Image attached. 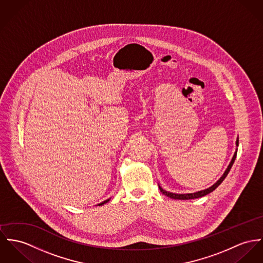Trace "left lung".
<instances>
[{
  "instance_id": "left-lung-1",
  "label": "left lung",
  "mask_w": 263,
  "mask_h": 263,
  "mask_svg": "<svg viewBox=\"0 0 263 263\" xmlns=\"http://www.w3.org/2000/svg\"><path fill=\"white\" fill-rule=\"evenodd\" d=\"M238 139L236 140V146H238ZM236 154H237V151L234 153V156H233V158H232V160L230 162V164H229V166L227 167V169H226V171L224 172V174L222 175V177L218 180V181L216 182L214 185H212L211 187H209V188H207V189H205V190H201V191H198V192H195V193H188V194H176V193H171V192H167V191H165V190H163L161 187L159 186V189H160V191H161L162 193L164 194V195H166V196H168V197H170V198H173V199H180V200H188V199H194V198H199V197H202L204 195H207L208 193H210V192H212L213 190H215L221 183H222L223 180L225 179V177L227 176V174L229 173V171H230V169H231V167H232V165H233V163L235 161V158H236Z\"/></svg>"
}]
</instances>
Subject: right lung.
I'll use <instances>...</instances> for the list:
<instances>
[{"label": "right lung", "mask_w": 263, "mask_h": 263, "mask_svg": "<svg viewBox=\"0 0 263 263\" xmlns=\"http://www.w3.org/2000/svg\"><path fill=\"white\" fill-rule=\"evenodd\" d=\"M108 201H109V199H107V200H105V201H103V202L100 203V204H98V205H99V206H100V205H103V204H105V203H107V202H108Z\"/></svg>", "instance_id": "right-lung-1"}]
</instances>
